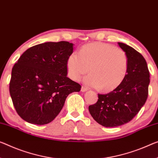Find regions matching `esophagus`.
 Listing matches in <instances>:
<instances>
[{
    "mask_svg": "<svg viewBox=\"0 0 158 158\" xmlns=\"http://www.w3.org/2000/svg\"><path fill=\"white\" fill-rule=\"evenodd\" d=\"M87 90H88V89H87V87H84V86H82V87H81V92H86Z\"/></svg>",
    "mask_w": 158,
    "mask_h": 158,
    "instance_id": "1",
    "label": "esophagus"
}]
</instances>
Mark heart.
Instances as JSON below:
<instances>
[{
    "instance_id": "obj_1",
    "label": "heart",
    "mask_w": 158,
    "mask_h": 158,
    "mask_svg": "<svg viewBox=\"0 0 158 158\" xmlns=\"http://www.w3.org/2000/svg\"><path fill=\"white\" fill-rule=\"evenodd\" d=\"M67 71L73 81L84 78L87 85L99 90H114L124 81L128 72V58L121 48L106 43L97 42L82 47L67 59Z\"/></svg>"
}]
</instances>
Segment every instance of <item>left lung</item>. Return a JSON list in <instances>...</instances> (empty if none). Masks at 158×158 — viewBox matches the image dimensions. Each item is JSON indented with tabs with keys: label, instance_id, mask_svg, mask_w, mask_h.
Masks as SVG:
<instances>
[{
	"label": "left lung",
	"instance_id": "1",
	"mask_svg": "<svg viewBox=\"0 0 158 158\" xmlns=\"http://www.w3.org/2000/svg\"><path fill=\"white\" fill-rule=\"evenodd\" d=\"M128 58V72L119 86L89 106L91 116L104 127H116L132 120L148 95L150 73L143 56L126 44L118 42Z\"/></svg>",
	"mask_w": 158,
	"mask_h": 158
}]
</instances>
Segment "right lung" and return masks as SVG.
Here are the masks:
<instances>
[{"mask_svg": "<svg viewBox=\"0 0 158 158\" xmlns=\"http://www.w3.org/2000/svg\"><path fill=\"white\" fill-rule=\"evenodd\" d=\"M73 52V44L69 42H45L26 50L14 65L10 94L23 120L37 125L52 122L68 95L81 90V85L67 77Z\"/></svg>", "mask_w": 158, "mask_h": 158, "instance_id": "obj_1", "label": "right lung"}]
</instances>
